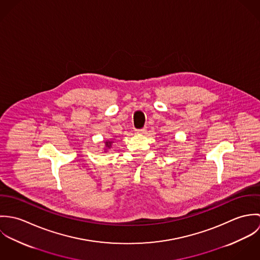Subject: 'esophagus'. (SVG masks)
Segmentation results:
<instances>
[{
	"label": "esophagus",
	"instance_id": "esophagus-1",
	"mask_svg": "<svg viewBox=\"0 0 260 260\" xmlns=\"http://www.w3.org/2000/svg\"><path fill=\"white\" fill-rule=\"evenodd\" d=\"M137 133H145L146 132V128H142V129H136Z\"/></svg>",
	"mask_w": 260,
	"mask_h": 260
}]
</instances>
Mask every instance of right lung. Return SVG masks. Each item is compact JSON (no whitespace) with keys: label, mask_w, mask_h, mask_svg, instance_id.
I'll return each instance as SVG.
<instances>
[{"label":"right lung","mask_w":260,"mask_h":260,"mask_svg":"<svg viewBox=\"0 0 260 260\" xmlns=\"http://www.w3.org/2000/svg\"><path fill=\"white\" fill-rule=\"evenodd\" d=\"M111 143L112 142H105V144H106V147H111Z\"/></svg>","instance_id":"1"}]
</instances>
